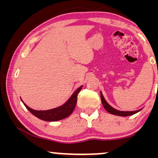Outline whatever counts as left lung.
Returning <instances> with one entry per match:
<instances>
[{
    "label": "left lung",
    "instance_id": "1",
    "mask_svg": "<svg viewBox=\"0 0 158 158\" xmlns=\"http://www.w3.org/2000/svg\"><path fill=\"white\" fill-rule=\"evenodd\" d=\"M100 96H101V100H102L103 107H104L105 109H106L107 111L109 112V113L111 114H114V115H117V116H121V117H127V116L133 115V114L137 113V112H139V110H141L140 109V110H135V111H121V110H116L115 108H112V107L106 102L105 98L103 97L102 92H100Z\"/></svg>",
    "mask_w": 158,
    "mask_h": 158
}]
</instances>
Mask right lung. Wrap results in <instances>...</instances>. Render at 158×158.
I'll list each match as a JSON object with an SVG mask.
<instances>
[{"instance_id": "obj_1", "label": "right lung", "mask_w": 158, "mask_h": 158, "mask_svg": "<svg viewBox=\"0 0 158 158\" xmlns=\"http://www.w3.org/2000/svg\"><path fill=\"white\" fill-rule=\"evenodd\" d=\"M82 88V86L79 87L78 89L76 90L74 93L72 94L70 99L64 103L63 106L58 108H53V109L47 110H36L30 108L26 104L23 103L25 107L30 111V113L35 116L36 117L40 119H42L44 121H58L63 119L66 117H69L72 112L73 111L75 108L77 102V95L80 92V90ZM23 102V101H22Z\"/></svg>"}]
</instances>
